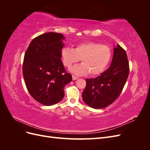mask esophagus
Listing matches in <instances>:
<instances>
[{
	"instance_id": "esophagus-1",
	"label": "esophagus",
	"mask_w": 150,
	"mask_h": 150,
	"mask_svg": "<svg viewBox=\"0 0 150 150\" xmlns=\"http://www.w3.org/2000/svg\"><path fill=\"white\" fill-rule=\"evenodd\" d=\"M72 80H73V81H74V80H76V79H78V77H76V76H73V75H72Z\"/></svg>"
}]
</instances>
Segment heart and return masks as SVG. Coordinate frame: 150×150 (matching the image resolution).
Segmentation results:
<instances>
[{
  "label": "heart",
  "mask_w": 150,
  "mask_h": 150,
  "mask_svg": "<svg viewBox=\"0 0 150 150\" xmlns=\"http://www.w3.org/2000/svg\"><path fill=\"white\" fill-rule=\"evenodd\" d=\"M63 63L68 69L81 61L82 64L71 68V71L76 75L91 76L99 74L106 69L111 57V51L106 45L95 42L79 44L72 49L64 47L61 51Z\"/></svg>",
  "instance_id": "b5f03b06"
}]
</instances>
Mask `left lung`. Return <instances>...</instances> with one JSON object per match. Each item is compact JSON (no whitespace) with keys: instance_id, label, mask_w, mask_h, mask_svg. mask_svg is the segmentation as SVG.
I'll return each instance as SVG.
<instances>
[{"instance_id":"1","label":"left lung","mask_w":150,"mask_h":150,"mask_svg":"<svg viewBox=\"0 0 150 150\" xmlns=\"http://www.w3.org/2000/svg\"><path fill=\"white\" fill-rule=\"evenodd\" d=\"M129 63L126 51L119 44L114 48L110 67L96 78L86 79L84 102L94 109L110 105L119 97L128 79Z\"/></svg>"}]
</instances>
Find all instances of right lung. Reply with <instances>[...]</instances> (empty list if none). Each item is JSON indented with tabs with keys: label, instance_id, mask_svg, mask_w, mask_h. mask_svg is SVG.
<instances>
[{
	"label": "right lung",
	"instance_id": "obj_1",
	"mask_svg": "<svg viewBox=\"0 0 150 150\" xmlns=\"http://www.w3.org/2000/svg\"><path fill=\"white\" fill-rule=\"evenodd\" d=\"M64 36L47 33L34 38L27 49L23 62V76L29 93L45 106L61 101L65 86L72 81L61 61Z\"/></svg>",
	"mask_w": 150,
	"mask_h": 150
}]
</instances>
